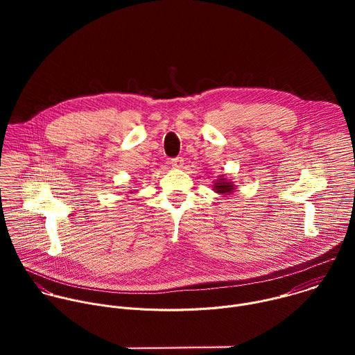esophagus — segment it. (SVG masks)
<instances>
[{"mask_svg": "<svg viewBox=\"0 0 355 355\" xmlns=\"http://www.w3.org/2000/svg\"><path fill=\"white\" fill-rule=\"evenodd\" d=\"M170 164H171L174 168H181L182 164H184V160H182V157H175V159H171V160H170Z\"/></svg>", "mask_w": 355, "mask_h": 355, "instance_id": "1", "label": "esophagus"}]
</instances>
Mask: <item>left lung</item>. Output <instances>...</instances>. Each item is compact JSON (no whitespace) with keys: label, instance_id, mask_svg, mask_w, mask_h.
Instances as JSON below:
<instances>
[{"label":"left lung","instance_id":"8db88e82","mask_svg":"<svg viewBox=\"0 0 355 355\" xmlns=\"http://www.w3.org/2000/svg\"><path fill=\"white\" fill-rule=\"evenodd\" d=\"M214 191L218 193H223V195L229 193L230 195L234 191V185L232 181H227L225 178V175H220V178L216 180L214 184Z\"/></svg>","mask_w":355,"mask_h":355}]
</instances>
